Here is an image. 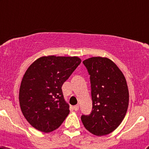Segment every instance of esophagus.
I'll use <instances>...</instances> for the list:
<instances>
[{"label": "esophagus", "instance_id": "esophagus-1", "mask_svg": "<svg viewBox=\"0 0 149 149\" xmlns=\"http://www.w3.org/2000/svg\"><path fill=\"white\" fill-rule=\"evenodd\" d=\"M73 109H74L75 111L79 110V105H75V106L73 107Z\"/></svg>", "mask_w": 149, "mask_h": 149}]
</instances>
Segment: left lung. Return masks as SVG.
<instances>
[{
    "mask_svg": "<svg viewBox=\"0 0 149 149\" xmlns=\"http://www.w3.org/2000/svg\"><path fill=\"white\" fill-rule=\"evenodd\" d=\"M83 63L90 75L92 111L89 115H82V123L92 134L105 136L120 125L127 112L129 91L126 79L107 58L92 57Z\"/></svg>",
    "mask_w": 149,
    "mask_h": 149,
    "instance_id": "1",
    "label": "left lung"
}]
</instances>
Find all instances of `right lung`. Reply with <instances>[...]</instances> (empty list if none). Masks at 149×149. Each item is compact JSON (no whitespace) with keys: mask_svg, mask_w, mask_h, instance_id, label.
Segmentation results:
<instances>
[{"mask_svg":"<svg viewBox=\"0 0 149 149\" xmlns=\"http://www.w3.org/2000/svg\"><path fill=\"white\" fill-rule=\"evenodd\" d=\"M81 60L78 57L43 56L25 72L19 88L21 110L37 130L49 133L61 125L68 115L62 86Z\"/></svg>","mask_w":149,"mask_h":149,"instance_id":"obj_1","label":"right lung"}]
</instances>
